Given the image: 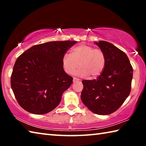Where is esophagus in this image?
Segmentation results:
<instances>
[{
    "label": "esophagus",
    "mask_w": 146,
    "mask_h": 146,
    "mask_svg": "<svg viewBox=\"0 0 146 146\" xmlns=\"http://www.w3.org/2000/svg\"><path fill=\"white\" fill-rule=\"evenodd\" d=\"M80 79H78L76 77H73V82H77V81H80Z\"/></svg>",
    "instance_id": "34e87169"
}]
</instances>
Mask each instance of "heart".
Returning a JSON list of instances; mask_svg holds the SVG:
<instances>
[{
  "instance_id": "1",
  "label": "heart",
  "mask_w": 146,
  "mask_h": 146,
  "mask_svg": "<svg viewBox=\"0 0 146 146\" xmlns=\"http://www.w3.org/2000/svg\"><path fill=\"white\" fill-rule=\"evenodd\" d=\"M106 63V55L102 49L86 44L72 48L71 54L65 53L62 58V65L66 73L73 74L80 66L77 73L82 76H99L104 70Z\"/></svg>"
}]
</instances>
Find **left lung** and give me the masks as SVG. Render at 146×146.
Listing matches in <instances>:
<instances>
[{"instance_id": "1", "label": "left lung", "mask_w": 146, "mask_h": 146, "mask_svg": "<svg viewBox=\"0 0 146 146\" xmlns=\"http://www.w3.org/2000/svg\"><path fill=\"white\" fill-rule=\"evenodd\" d=\"M95 44L105 53L106 66L97 79L82 81L81 100L95 114L110 115L116 111L129 95L133 67L126 54L112 44L103 40Z\"/></svg>"}]
</instances>
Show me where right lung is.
Wrapping results in <instances>:
<instances>
[{
  "label": "right lung",
  "instance_id": "obj_1",
  "mask_svg": "<svg viewBox=\"0 0 146 146\" xmlns=\"http://www.w3.org/2000/svg\"><path fill=\"white\" fill-rule=\"evenodd\" d=\"M76 41H53L32 46L15 63L11 86L19 104L33 114L57 107L73 78L62 68L63 55Z\"/></svg>",
  "mask_w": 146,
  "mask_h": 146
}]
</instances>
